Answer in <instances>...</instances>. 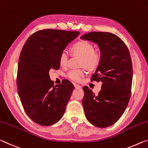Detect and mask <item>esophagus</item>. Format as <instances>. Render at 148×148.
<instances>
[{
	"label": "esophagus",
	"instance_id": "esophagus-1",
	"mask_svg": "<svg viewBox=\"0 0 148 148\" xmlns=\"http://www.w3.org/2000/svg\"><path fill=\"white\" fill-rule=\"evenodd\" d=\"M74 86L75 88H81V86L79 85V84H74Z\"/></svg>",
	"mask_w": 148,
	"mask_h": 148
}]
</instances>
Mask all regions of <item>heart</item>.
Segmentation results:
<instances>
[{
    "label": "heart",
    "instance_id": "obj_1",
    "mask_svg": "<svg viewBox=\"0 0 148 148\" xmlns=\"http://www.w3.org/2000/svg\"><path fill=\"white\" fill-rule=\"evenodd\" d=\"M73 54L80 55L83 57L82 65H85L89 69H94L100 64L101 60L100 54L94 51V46L88 41L81 40L75 43L71 47ZM69 56L67 52H62L59 56V63L61 66H65L68 62ZM86 71L84 69L71 70L67 77L71 81L79 82L85 75Z\"/></svg>",
    "mask_w": 148,
    "mask_h": 148
}]
</instances>
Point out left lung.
<instances>
[{
	"label": "left lung",
	"instance_id": "left-lung-1",
	"mask_svg": "<svg viewBox=\"0 0 148 148\" xmlns=\"http://www.w3.org/2000/svg\"><path fill=\"white\" fill-rule=\"evenodd\" d=\"M81 38L96 43L100 48L101 60L91 79L102 83L97 96L88 86L83 87L84 114L97 127H110L121 117L130 98L132 64L129 50L113 33L94 31Z\"/></svg>",
	"mask_w": 148,
	"mask_h": 148
}]
</instances>
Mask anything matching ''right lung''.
I'll return each instance as SVG.
<instances>
[{
  "label": "right lung",
  "mask_w": 148,
  "mask_h": 148,
  "mask_svg": "<svg viewBox=\"0 0 148 148\" xmlns=\"http://www.w3.org/2000/svg\"><path fill=\"white\" fill-rule=\"evenodd\" d=\"M78 31L43 29L31 35L21 50L17 87L24 110L42 126L57 123L64 115L74 86L65 80L54 86L49 71L60 68L59 56Z\"/></svg>",
  "instance_id": "right-lung-1"
}]
</instances>
